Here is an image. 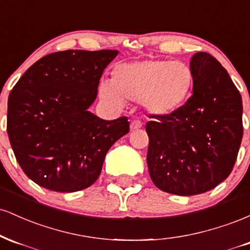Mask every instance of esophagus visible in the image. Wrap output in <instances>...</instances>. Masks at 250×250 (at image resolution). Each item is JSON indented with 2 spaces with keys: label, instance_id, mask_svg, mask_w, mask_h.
<instances>
[{
  "label": "esophagus",
  "instance_id": "1",
  "mask_svg": "<svg viewBox=\"0 0 250 250\" xmlns=\"http://www.w3.org/2000/svg\"><path fill=\"white\" fill-rule=\"evenodd\" d=\"M143 127V123L140 121V120H134L130 123V130H137V129L142 128Z\"/></svg>",
  "mask_w": 250,
  "mask_h": 250
}]
</instances>
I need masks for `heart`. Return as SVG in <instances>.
<instances>
[{
	"instance_id": "b5f03b06",
	"label": "heart",
	"mask_w": 250,
	"mask_h": 250,
	"mask_svg": "<svg viewBox=\"0 0 250 250\" xmlns=\"http://www.w3.org/2000/svg\"><path fill=\"white\" fill-rule=\"evenodd\" d=\"M193 87V71L187 63L143 60L119 64L114 77L99 83L103 101L122 105L125 100L142 103L149 113L166 116L182 107Z\"/></svg>"
}]
</instances>
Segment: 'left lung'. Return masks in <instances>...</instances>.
<instances>
[{
    "mask_svg": "<svg viewBox=\"0 0 250 250\" xmlns=\"http://www.w3.org/2000/svg\"><path fill=\"white\" fill-rule=\"evenodd\" d=\"M193 94L170 115H153L146 125L151 181L166 193H206L233 170L243 136L242 99L215 57L190 60Z\"/></svg>",
    "mask_w": 250,
    "mask_h": 250,
    "instance_id": "8db88e82",
    "label": "left lung"
}]
</instances>
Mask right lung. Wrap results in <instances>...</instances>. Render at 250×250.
<instances>
[{"mask_svg":"<svg viewBox=\"0 0 250 250\" xmlns=\"http://www.w3.org/2000/svg\"><path fill=\"white\" fill-rule=\"evenodd\" d=\"M117 50H65L42 57L8 97L7 131L17 162L34 182L73 193L90 187L109 148L129 131L88 110Z\"/></svg>","mask_w":250,"mask_h":250,"instance_id":"1","label":"right lung"}]
</instances>
